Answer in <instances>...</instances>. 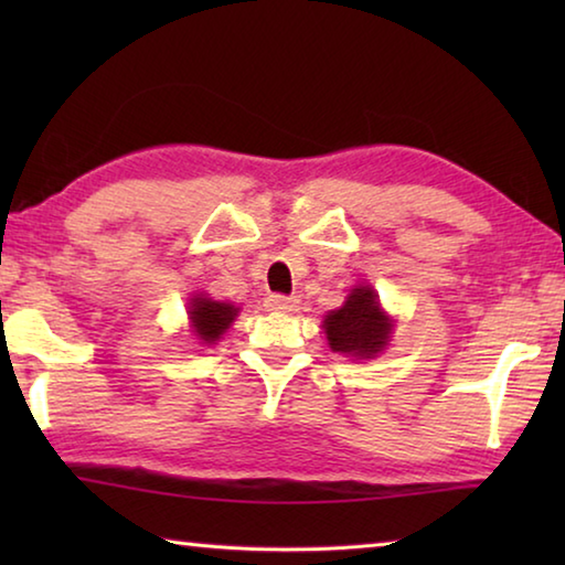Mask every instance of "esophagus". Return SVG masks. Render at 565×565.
I'll list each match as a JSON object with an SVG mask.
<instances>
[{
  "mask_svg": "<svg viewBox=\"0 0 565 565\" xmlns=\"http://www.w3.org/2000/svg\"><path fill=\"white\" fill-rule=\"evenodd\" d=\"M266 311H274V313H294L299 311V299H294V296H284V294H271L266 296Z\"/></svg>",
  "mask_w": 565,
  "mask_h": 565,
  "instance_id": "34e87169",
  "label": "esophagus"
}]
</instances>
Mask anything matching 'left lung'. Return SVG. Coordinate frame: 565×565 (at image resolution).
<instances>
[{
  "instance_id": "left-lung-1",
  "label": "left lung",
  "mask_w": 565,
  "mask_h": 565,
  "mask_svg": "<svg viewBox=\"0 0 565 565\" xmlns=\"http://www.w3.org/2000/svg\"><path fill=\"white\" fill-rule=\"evenodd\" d=\"M391 329H394V319L386 317L379 303V294L369 284L351 289L341 309L329 311L323 319V333L331 351L356 359H374L384 351Z\"/></svg>"
}]
</instances>
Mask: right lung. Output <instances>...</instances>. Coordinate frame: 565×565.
Wrapping results in <instances>:
<instances>
[{
    "mask_svg": "<svg viewBox=\"0 0 565 565\" xmlns=\"http://www.w3.org/2000/svg\"><path fill=\"white\" fill-rule=\"evenodd\" d=\"M186 313L191 333L199 339V343H216L238 317V309L234 303L214 301L206 294H196L194 299H189Z\"/></svg>",
    "mask_w": 565,
    "mask_h": 565,
    "instance_id": "1",
    "label": "right lung"
}]
</instances>
